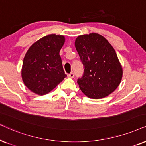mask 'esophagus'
I'll list each match as a JSON object with an SVG mask.
<instances>
[{
    "mask_svg": "<svg viewBox=\"0 0 146 146\" xmlns=\"http://www.w3.org/2000/svg\"><path fill=\"white\" fill-rule=\"evenodd\" d=\"M74 76H75V75L73 73H69V74H68V77H70V78H73Z\"/></svg>",
    "mask_w": 146,
    "mask_h": 146,
    "instance_id": "1",
    "label": "esophagus"
}]
</instances>
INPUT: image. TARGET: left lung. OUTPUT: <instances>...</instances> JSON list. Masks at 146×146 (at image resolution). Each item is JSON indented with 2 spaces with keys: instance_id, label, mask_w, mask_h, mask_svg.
I'll return each instance as SVG.
<instances>
[{
  "instance_id": "8db88e82",
  "label": "left lung",
  "mask_w": 146,
  "mask_h": 146,
  "mask_svg": "<svg viewBox=\"0 0 146 146\" xmlns=\"http://www.w3.org/2000/svg\"><path fill=\"white\" fill-rule=\"evenodd\" d=\"M75 48L84 67L77 83L81 91L91 99L106 98L121 83L123 69L115 50L102 35L91 33L77 36Z\"/></svg>"
}]
</instances>
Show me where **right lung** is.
Instances as JSON below:
<instances>
[{"label":"right lung","mask_w":146,"mask_h":146,"mask_svg":"<svg viewBox=\"0 0 146 146\" xmlns=\"http://www.w3.org/2000/svg\"><path fill=\"white\" fill-rule=\"evenodd\" d=\"M65 41L64 36L50 34L36 41L27 50L21 76L25 86L32 92L45 95L67 77L59 55Z\"/></svg>","instance_id":"1"}]
</instances>
